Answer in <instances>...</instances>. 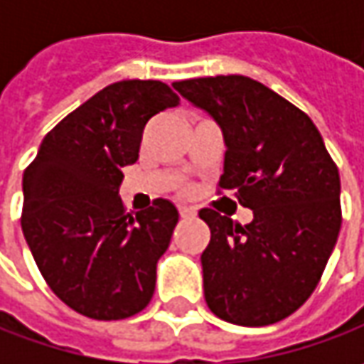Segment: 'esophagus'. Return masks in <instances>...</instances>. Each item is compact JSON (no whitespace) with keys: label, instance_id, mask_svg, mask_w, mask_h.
Instances as JSON below:
<instances>
[{"label":"esophagus","instance_id":"1","mask_svg":"<svg viewBox=\"0 0 364 364\" xmlns=\"http://www.w3.org/2000/svg\"><path fill=\"white\" fill-rule=\"evenodd\" d=\"M180 217L182 218L196 217V208H192V206H180Z\"/></svg>","mask_w":364,"mask_h":364}]
</instances>
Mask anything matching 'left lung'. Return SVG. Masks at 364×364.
<instances>
[{
	"mask_svg": "<svg viewBox=\"0 0 364 364\" xmlns=\"http://www.w3.org/2000/svg\"><path fill=\"white\" fill-rule=\"evenodd\" d=\"M174 89L223 132L218 186L253 210L237 225L203 208L204 298L239 326H267L294 314L318 286L341 231V176L312 119L284 97L241 75L190 78Z\"/></svg>",
	"mask_w": 364,
	"mask_h": 364,
	"instance_id": "obj_1",
	"label": "left lung"
}]
</instances>
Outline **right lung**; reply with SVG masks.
Masks as SVG:
<instances>
[{"label": "right lung", "instance_id": "obj_1", "mask_svg": "<svg viewBox=\"0 0 364 364\" xmlns=\"http://www.w3.org/2000/svg\"><path fill=\"white\" fill-rule=\"evenodd\" d=\"M180 99L160 80H119L92 95L42 139L26 168L21 231L50 289L92 320H121L156 289L178 208L166 198L125 215L123 168L146 123Z\"/></svg>", "mask_w": 364, "mask_h": 364}]
</instances>
